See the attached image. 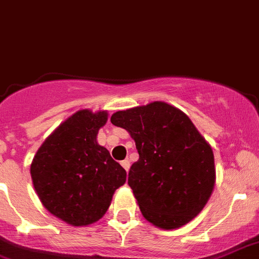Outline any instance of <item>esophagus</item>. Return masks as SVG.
<instances>
[{"mask_svg":"<svg viewBox=\"0 0 259 259\" xmlns=\"http://www.w3.org/2000/svg\"><path fill=\"white\" fill-rule=\"evenodd\" d=\"M121 165H122L123 169H125V170H129V168H130V161L127 160V159H125V160L121 161Z\"/></svg>","mask_w":259,"mask_h":259,"instance_id":"1","label":"esophagus"}]
</instances>
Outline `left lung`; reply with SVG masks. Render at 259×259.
I'll use <instances>...</instances> for the list:
<instances>
[{
	"label": "left lung",
	"instance_id": "left-lung-1",
	"mask_svg": "<svg viewBox=\"0 0 259 259\" xmlns=\"http://www.w3.org/2000/svg\"><path fill=\"white\" fill-rule=\"evenodd\" d=\"M113 125L130 133L139 159L127 184L154 226L175 229L201 212L215 185L210 145L188 116L163 102L118 111Z\"/></svg>",
	"mask_w": 259,
	"mask_h": 259
}]
</instances>
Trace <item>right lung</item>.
I'll return each instance as SVG.
<instances>
[{"instance_id":"right-lung-1","label":"right lung","mask_w":259,"mask_h":259,"mask_svg":"<svg viewBox=\"0 0 259 259\" xmlns=\"http://www.w3.org/2000/svg\"><path fill=\"white\" fill-rule=\"evenodd\" d=\"M107 120L104 111H78L46 139L31 164L33 188L44 207L70 226L98 222L126 181V170L96 142Z\"/></svg>"}]
</instances>
